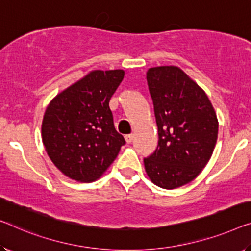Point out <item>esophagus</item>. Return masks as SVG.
Here are the masks:
<instances>
[{
  "label": "esophagus",
  "instance_id": "34e87169",
  "mask_svg": "<svg viewBox=\"0 0 251 251\" xmlns=\"http://www.w3.org/2000/svg\"><path fill=\"white\" fill-rule=\"evenodd\" d=\"M125 140H126L127 143H132L133 140H134V136L133 135H126Z\"/></svg>",
  "mask_w": 251,
  "mask_h": 251
}]
</instances>
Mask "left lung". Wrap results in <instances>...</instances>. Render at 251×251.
<instances>
[{"label": "left lung", "mask_w": 251, "mask_h": 251, "mask_svg": "<svg viewBox=\"0 0 251 251\" xmlns=\"http://www.w3.org/2000/svg\"><path fill=\"white\" fill-rule=\"evenodd\" d=\"M159 142L144 159L153 184L175 189L194 180L211 159L219 123L211 101L177 66L151 67L147 72Z\"/></svg>", "instance_id": "1"}]
</instances>
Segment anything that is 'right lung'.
<instances>
[{
	"label": "right lung",
	"instance_id": "obj_1",
	"mask_svg": "<svg viewBox=\"0 0 251 251\" xmlns=\"http://www.w3.org/2000/svg\"><path fill=\"white\" fill-rule=\"evenodd\" d=\"M124 75L123 70L92 71L58 93L46 108L42 124L45 150L69 178L97 180L125 144L109 108Z\"/></svg>",
	"mask_w": 251,
	"mask_h": 251
}]
</instances>
